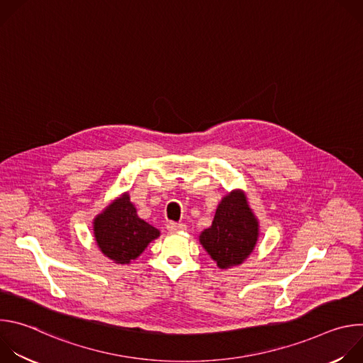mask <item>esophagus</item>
I'll list each match as a JSON object with an SVG mask.
<instances>
[{
	"label": "esophagus",
	"instance_id": "1",
	"mask_svg": "<svg viewBox=\"0 0 363 363\" xmlns=\"http://www.w3.org/2000/svg\"><path fill=\"white\" fill-rule=\"evenodd\" d=\"M167 228H168L169 233H179V231L186 230V225L182 224V223H168Z\"/></svg>",
	"mask_w": 363,
	"mask_h": 363
}]
</instances>
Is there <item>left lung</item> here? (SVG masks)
Segmentation results:
<instances>
[{"instance_id":"8db88e82","label":"left lung","mask_w":363,"mask_h":363,"mask_svg":"<svg viewBox=\"0 0 363 363\" xmlns=\"http://www.w3.org/2000/svg\"><path fill=\"white\" fill-rule=\"evenodd\" d=\"M260 224L242 189L228 192L220 201L210 228L199 234V244L221 270L242 264L254 251Z\"/></svg>"}]
</instances>
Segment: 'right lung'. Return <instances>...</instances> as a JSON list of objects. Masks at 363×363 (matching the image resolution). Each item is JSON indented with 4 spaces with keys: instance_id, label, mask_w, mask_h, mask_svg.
<instances>
[{
    "instance_id": "1",
    "label": "right lung",
    "mask_w": 363,
    "mask_h": 363,
    "mask_svg": "<svg viewBox=\"0 0 363 363\" xmlns=\"http://www.w3.org/2000/svg\"><path fill=\"white\" fill-rule=\"evenodd\" d=\"M94 241L109 260L130 264L161 233L139 218L129 192L121 194L93 220Z\"/></svg>"
}]
</instances>
